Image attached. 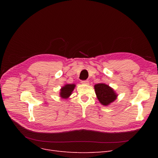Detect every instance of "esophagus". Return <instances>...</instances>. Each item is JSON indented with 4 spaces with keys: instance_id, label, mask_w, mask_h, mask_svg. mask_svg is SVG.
Masks as SVG:
<instances>
[{
    "instance_id": "34e87169",
    "label": "esophagus",
    "mask_w": 158,
    "mask_h": 158,
    "mask_svg": "<svg viewBox=\"0 0 158 158\" xmlns=\"http://www.w3.org/2000/svg\"><path fill=\"white\" fill-rule=\"evenodd\" d=\"M81 83H82V84H85V85H88L89 84V82L88 80H83L81 82Z\"/></svg>"
}]
</instances>
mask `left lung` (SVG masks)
<instances>
[{
	"label": "left lung",
	"mask_w": 158,
	"mask_h": 158,
	"mask_svg": "<svg viewBox=\"0 0 158 158\" xmlns=\"http://www.w3.org/2000/svg\"><path fill=\"white\" fill-rule=\"evenodd\" d=\"M94 89L98 101L104 106H109L117 98L118 95L115 91L106 84H95Z\"/></svg>",
	"instance_id": "left-lung-1"
}]
</instances>
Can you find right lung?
<instances>
[{"mask_svg":"<svg viewBox=\"0 0 158 158\" xmlns=\"http://www.w3.org/2000/svg\"><path fill=\"white\" fill-rule=\"evenodd\" d=\"M75 87L76 85L74 84H65L64 86L62 87L60 89V97L64 99H68L72 93H73Z\"/></svg>","mask_w":158,"mask_h":158,"instance_id":"1","label":"right lung"}]
</instances>
